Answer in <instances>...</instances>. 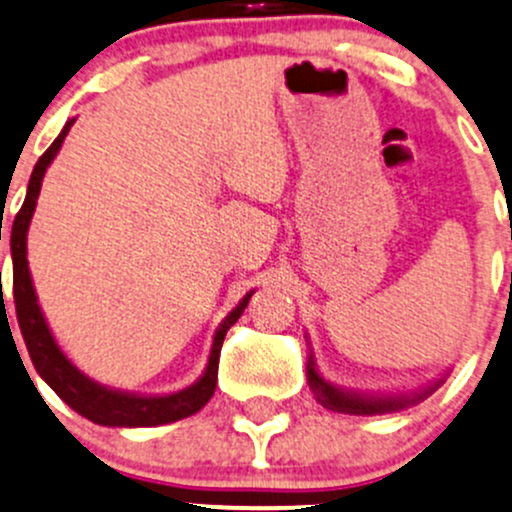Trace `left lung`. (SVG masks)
<instances>
[{"label": "left lung", "instance_id": "1", "mask_svg": "<svg viewBox=\"0 0 512 512\" xmlns=\"http://www.w3.org/2000/svg\"><path fill=\"white\" fill-rule=\"evenodd\" d=\"M306 375H309V387L314 390L316 402L333 412H346V414H380V412H392L402 410V407L412 405V402L422 400L424 395L414 397H397V400H378V397H360V395H346V392L333 390L331 385L324 383L319 378L314 368V360H309L306 365Z\"/></svg>", "mask_w": 512, "mask_h": 512}]
</instances>
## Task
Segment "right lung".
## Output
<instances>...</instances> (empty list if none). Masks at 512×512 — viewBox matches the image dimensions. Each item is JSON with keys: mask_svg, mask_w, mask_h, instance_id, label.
I'll use <instances>...</instances> for the list:
<instances>
[{"mask_svg": "<svg viewBox=\"0 0 512 512\" xmlns=\"http://www.w3.org/2000/svg\"><path fill=\"white\" fill-rule=\"evenodd\" d=\"M73 127V120L63 127V132L58 134L56 142L41 154V159L36 161L34 174H31L29 191H26V201L21 206V211L16 213L14 225H12V260H14V306H16V321H19L21 336H24L26 348H29L31 363H34L36 373L46 380L48 385L56 390V395L66 402L68 407H73L75 412L88 417L90 422L105 424V427H157V424H169L176 419L191 417L206 405L213 397L215 383H218V360H220V348H223L225 333L230 331V326L240 319V314L245 311L247 301H250L252 292L240 301L238 309L230 311L228 319L223 321L215 333L211 360H208V368L203 373V378L196 385H191L188 390L176 392L169 397H134L125 395V392L107 390L93 380L85 378L80 370H75L71 360L61 353V348L53 341L51 331H48L46 321L39 309V301H36L34 284L29 277V265H26V230H29V220L34 215L36 198H39L43 174H46V166L51 164V159L56 157L58 149H61L63 139H66L68 129Z\"/></svg>", "mask_w": 512, "mask_h": 512, "instance_id": "add662e5", "label": "right lung"}]
</instances>
